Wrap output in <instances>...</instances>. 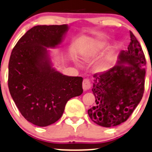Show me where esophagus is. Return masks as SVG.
<instances>
[{
  "label": "esophagus",
  "mask_w": 152,
  "mask_h": 152,
  "mask_svg": "<svg viewBox=\"0 0 152 152\" xmlns=\"http://www.w3.org/2000/svg\"><path fill=\"white\" fill-rule=\"evenodd\" d=\"M82 88H83L84 91H88L91 89V81L88 79H84L83 82H82Z\"/></svg>",
  "instance_id": "obj_1"
}]
</instances>
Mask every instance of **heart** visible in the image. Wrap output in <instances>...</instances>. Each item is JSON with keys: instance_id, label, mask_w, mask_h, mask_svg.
I'll return each mask as SVG.
<instances>
[{"instance_id": "1", "label": "heart", "mask_w": 152, "mask_h": 152, "mask_svg": "<svg viewBox=\"0 0 152 152\" xmlns=\"http://www.w3.org/2000/svg\"><path fill=\"white\" fill-rule=\"evenodd\" d=\"M106 45H106L105 42H96V43L94 45V47H93L92 49L91 50V51H90V54L94 55V54L96 53L97 52H99V51H100L101 50H102ZM110 59H111V54H108V55L105 57L104 59L102 60V61H99V62L97 63L95 67L96 70L98 72L104 71V70L107 68V65H108L109 64V61H110Z\"/></svg>"}]
</instances>
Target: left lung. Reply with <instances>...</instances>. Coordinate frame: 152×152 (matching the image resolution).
Instances as JSON below:
<instances>
[{"instance_id": "1", "label": "left lung", "mask_w": 152, "mask_h": 152, "mask_svg": "<svg viewBox=\"0 0 152 152\" xmlns=\"http://www.w3.org/2000/svg\"><path fill=\"white\" fill-rule=\"evenodd\" d=\"M130 36L128 50L120 52L117 64L94 75L96 105L88 113L93 122L103 127L126 122L143 96L146 61L140 44L131 31Z\"/></svg>"}]
</instances>
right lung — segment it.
I'll list each match as a JSON object with an SVG mask.
<instances>
[{
	"mask_svg": "<svg viewBox=\"0 0 152 152\" xmlns=\"http://www.w3.org/2000/svg\"><path fill=\"white\" fill-rule=\"evenodd\" d=\"M67 29L66 24L33 26L19 39L10 56L11 96L22 116L37 126L58 121L67 101L83 92L82 77L56 71L47 50L61 44Z\"/></svg>",
	"mask_w": 152,
	"mask_h": 152,
	"instance_id": "1",
	"label": "right lung"
}]
</instances>
